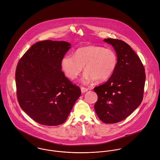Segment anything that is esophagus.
Returning <instances> with one entry per match:
<instances>
[{"label": "esophagus", "instance_id": "esophagus-1", "mask_svg": "<svg viewBox=\"0 0 160 160\" xmlns=\"http://www.w3.org/2000/svg\"><path fill=\"white\" fill-rule=\"evenodd\" d=\"M80 88H81V92H82V93H85V92H86L88 91V88H85V87H82Z\"/></svg>", "mask_w": 160, "mask_h": 160}]
</instances>
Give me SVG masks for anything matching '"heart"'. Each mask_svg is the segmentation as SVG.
Wrapping results in <instances>:
<instances>
[{"label": "heart", "instance_id": "heart-1", "mask_svg": "<svg viewBox=\"0 0 160 160\" xmlns=\"http://www.w3.org/2000/svg\"><path fill=\"white\" fill-rule=\"evenodd\" d=\"M118 63V55L115 50L95 45H88L77 49L73 56L64 55L60 62L65 76L75 80L83 70L82 78L87 83L93 80L96 83L108 80L115 72Z\"/></svg>", "mask_w": 160, "mask_h": 160}]
</instances>
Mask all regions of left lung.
<instances>
[{
    "label": "left lung",
    "mask_w": 160,
    "mask_h": 160,
    "mask_svg": "<svg viewBox=\"0 0 160 160\" xmlns=\"http://www.w3.org/2000/svg\"><path fill=\"white\" fill-rule=\"evenodd\" d=\"M118 55V63L112 77L93 88L98 95L94 105L99 119L105 123L120 122L141 104L145 84L144 66L131 47L122 40L106 38Z\"/></svg>",
    "instance_id": "left-lung-1"
}]
</instances>
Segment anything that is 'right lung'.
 <instances>
[{
	"mask_svg": "<svg viewBox=\"0 0 160 160\" xmlns=\"http://www.w3.org/2000/svg\"><path fill=\"white\" fill-rule=\"evenodd\" d=\"M70 48V44L64 41L38 42L17 64L15 82L19 105L41 125L63 123L81 95L80 87L61 68V60Z\"/></svg>",
	"mask_w": 160,
	"mask_h": 160,
	"instance_id": "add662e5",
	"label": "right lung"
}]
</instances>
